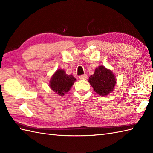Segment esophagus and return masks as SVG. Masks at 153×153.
Masks as SVG:
<instances>
[{
  "mask_svg": "<svg viewBox=\"0 0 153 153\" xmlns=\"http://www.w3.org/2000/svg\"><path fill=\"white\" fill-rule=\"evenodd\" d=\"M79 79H83V80H85L87 79V76L86 74H83V75H81L79 76Z\"/></svg>",
  "mask_w": 153,
  "mask_h": 153,
  "instance_id": "esophagus-1",
  "label": "esophagus"
}]
</instances>
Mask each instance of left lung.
<instances>
[{
    "label": "left lung",
    "instance_id": "obj_1",
    "mask_svg": "<svg viewBox=\"0 0 153 153\" xmlns=\"http://www.w3.org/2000/svg\"><path fill=\"white\" fill-rule=\"evenodd\" d=\"M89 82L97 93L105 96L112 91L116 80L112 71L100 66L96 68L94 74L90 76Z\"/></svg>",
    "mask_w": 153,
    "mask_h": 153
}]
</instances>
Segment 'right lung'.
<instances>
[{"mask_svg": "<svg viewBox=\"0 0 153 153\" xmlns=\"http://www.w3.org/2000/svg\"><path fill=\"white\" fill-rule=\"evenodd\" d=\"M76 78L72 75H67L63 70L58 69L51 77L50 87L55 93L60 95H64L73 85Z\"/></svg>", "mask_w": 153, "mask_h": 153, "instance_id": "1", "label": "right lung"}]
</instances>
